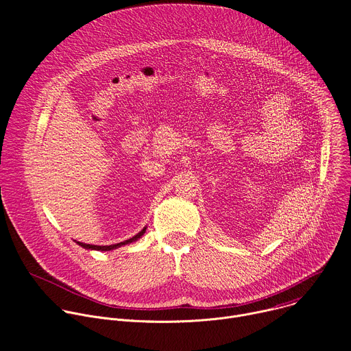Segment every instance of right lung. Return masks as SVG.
<instances>
[{
  "label": "right lung",
  "instance_id": "1",
  "mask_svg": "<svg viewBox=\"0 0 351 351\" xmlns=\"http://www.w3.org/2000/svg\"><path fill=\"white\" fill-rule=\"evenodd\" d=\"M145 229L147 228H143V230H140L136 236L125 240V241H121V243H117V244H111V245H94V244H86V243H80V241H76L79 245H82L83 248H87V250H97V252H110V250H114V248H118V247H122L125 244H129V243H133L136 240H138L144 233H145Z\"/></svg>",
  "mask_w": 351,
  "mask_h": 351
}]
</instances>
